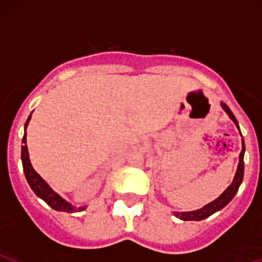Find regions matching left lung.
<instances>
[{
    "instance_id": "1",
    "label": "left lung",
    "mask_w": 262,
    "mask_h": 262,
    "mask_svg": "<svg viewBox=\"0 0 262 262\" xmlns=\"http://www.w3.org/2000/svg\"><path fill=\"white\" fill-rule=\"evenodd\" d=\"M221 106L222 109L227 113L230 119L235 123V125L237 126L238 130H240V126H238L237 120H236L235 115H233V113L231 112V109L226 105L224 101H221ZM244 156H245V142H244V138H242V150L240 153V157H238L240 161H238L237 170H236L232 183H231L230 186L222 192L221 196L217 197L216 200L212 201V202L208 203V205L203 206V207L200 208V210L188 211V212H173V214H174L176 217H178L180 220H183V221H201V220H205L207 219V217H210L211 214L214 213V212L222 210V208H224L226 205H228V202L235 197V194L237 193L238 187H240V184L242 183V180H244V168H245Z\"/></svg>"
}]
</instances>
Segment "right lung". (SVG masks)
I'll use <instances>...</instances> for the list:
<instances>
[{
	"instance_id": "right-lung-1",
	"label": "right lung",
	"mask_w": 262,
	"mask_h": 262,
	"mask_svg": "<svg viewBox=\"0 0 262 262\" xmlns=\"http://www.w3.org/2000/svg\"><path fill=\"white\" fill-rule=\"evenodd\" d=\"M32 114V113H31ZM31 114L27 118L26 123H25V134L24 138H22V147H21V161H22V167H24V173L25 177H26L27 183L30 184L32 191L35 192V194L41 200L45 201L51 208H54L55 211H61V212H69V213H74V212L84 211L86 208V206H82V207H75L74 205H71L70 202L62 198L59 193L54 191L49 183L41 177L40 174L34 169L31 162H30L29 157V150H27L26 145V128L29 125L30 119H31Z\"/></svg>"
}]
</instances>
